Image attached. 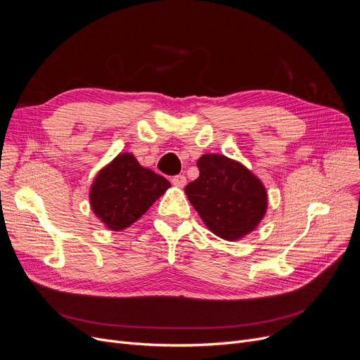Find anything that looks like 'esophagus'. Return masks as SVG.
<instances>
[{"label":"esophagus","mask_w":360,"mask_h":360,"mask_svg":"<svg viewBox=\"0 0 360 360\" xmlns=\"http://www.w3.org/2000/svg\"><path fill=\"white\" fill-rule=\"evenodd\" d=\"M172 184H174L175 186H178V188H182V186H185V184H186V178H185L184 175H176V176L172 178Z\"/></svg>","instance_id":"esophagus-1"}]
</instances>
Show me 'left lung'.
Wrapping results in <instances>:
<instances>
[{"instance_id":"left-lung-1","label":"left lung","mask_w":360,"mask_h":360,"mask_svg":"<svg viewBox=\"0 0 360 360\" xmlns=\"http://www.w3.org/2000/svg\"><path fill=\"white\" fill-rule=\"evenodd\" d=\"M197 166L200 176L185 186V194L207 229L229 242L252 233L269 207L262 181L224 155H202Z\"/></svg>"}]
</instances>
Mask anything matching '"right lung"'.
<instances>
[{
	"label": "right lung",
	"mask_w": 360,
	"mask_h": 360,
	"mask_svg": "<svg viewBox=\"0 0 360 360\" xmlns=\"http://www.w3.org/2000/svg\"><path fill=\"white\" fill-rule=\"evenodd\" d=\"M169 188L166 178L141 166L134 155L120 153L94 176L89 201L101 223L121 232L136 223Z\"/></svg>",
	"instance_id": "right-lung-1"
}]
</instances>
